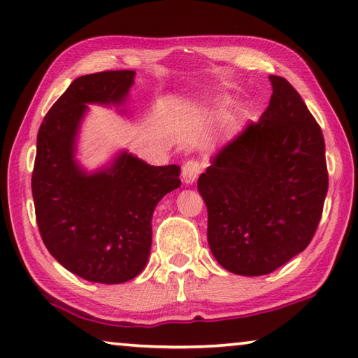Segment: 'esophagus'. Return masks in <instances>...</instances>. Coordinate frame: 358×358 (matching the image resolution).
<instances>
[{
    "instance_id": "esophagus-1",
    "label": "esophagus",
    "mask_w": 358,
    "mask_h": 358,
    "mask_svg": "<svg viewBox=\"0 0 358 358\" xmlns=\"http://www.w3.org/2000/svg\"><path fill=\"white\" fill-rule=\"evenodd\" d=\"M201 172H202L201 162L196 161V159H189V161H186L183 164V181L186 185L194 183Z\"/></svg>"
}]
</instances>
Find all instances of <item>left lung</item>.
Wrapping results in <instances>:
<instances>
[{
  "label": "left lung",
  "mask_w": 358,
  "mask_h": 358,
  "mask_svg": "<svg viewBox=\"0 0 358 358\" xmlns=\"http://www.w3.org/2000/svg\"><path fill=\"white\" fill-rule=\"evenodd\" d=\"M270 82L260 120L227 143L197 180L213 257L244 276L271 273L302 252L328 193L322 128L286 78Z\"/></svg>",
  "instance_id": "8db88e82"
}]
</instances>
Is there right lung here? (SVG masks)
I'll use <instances>...</instances> for the list:
<instances>
[{
    "label": "right lung",
    "instance_id": "add662e5",
    "mask_svg": "<svg viewBox=\"0 0 358 358\" xmlns=\"http://www.w3.org/2000/svg\"><path fill=\"white\" fill-rule=\"evenodd\" d=\"M133 78V71L76 78L36 136L31 194L43 243L64 268L104 285L141 273L151 250L154 209L181 185L178 165L154 167L127 151L93 173L76 161L87 104H124Z\"/></svg>",
    "mask_w": 358,
    "mask_h": 358
}]
</instances>
